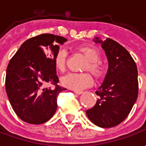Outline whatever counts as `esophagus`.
I'll return each mask as SVG.
<instances>
[{
  "mask_svg": "<svg viewBox=\"0 0 146 146\" xmlns=\"http://www.w3.org/2000/svg\"><path fill=\"white\" fill-rule=\"evenodd\" d=\"M74 93H76V94H78V95H80V94L83 93V92H82V91H76V90H75V91H74Z\"/></svg>",
  "mask_w": 146,
  "mask_h": 146,
  "instance_id": "esophagus-1",
  "label": "esophagus"
}]
</instances>
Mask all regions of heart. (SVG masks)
<instances>
[{
	"instance_id": "heart-1",
	"label": "heart",
	"mask_w": 146,
	"mask_h": 146,
	"mask_svg": "<svg viewBox=\"0 0 146 146\" xmlns=\"http://www.w3.org/2000/svg\"><path fill=\"white\" fill-rule=\"evenodd\" d=\"M84 56L88 59L85 70H89L93 75L99 77L103 73L104 67L99 62L101 55L97 48L91 46H81L79 48ZM67 52L64 48H60L54 56V65L58 71H64L66 68ZM93 78L88 73H68L61 79V84L64 87L80 91L93 84Z\"/></svg>"
}]
</instances>
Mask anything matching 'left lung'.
Here are the masks:
<instances>
[{
	"instance_id": "obj_1",
	"label": "left lung",
	"mask_w": 146,
	"mask_h": 146,
	"mask_svg": "<svg viewBox=\"0 0 146 146\" xmlns=\"http://www.w3.org/2000/svg\"><path fill=\"white\" fill-rule=\"evenodd\" d=\"M108 60L103 83L95 92L99 96L95 106L86 110L89 120L100 127L117 126L127 117L138 95L137 68L124 47L115 40L95 37Z\"/></svg>"
}]
</instances>
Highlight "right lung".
Here are the masks:
<instances>
[{
	"label": "right lung",
	"instance_id": "add662e5",
	"mask_svg": "<svg viewBox=\"0 0 146 146\" xmlns=\"http://www.w3.org/2000/svg\"><path fill=\"white\" fill-rule=\"evenodd\" d=\"M67 40L42 34L26 40L9 62L5 90L16 115L26 123L40 124L49 120L57 110V97L66 88L57 85L58 77L54 56ZM46 53L45 54V53ZM55 84L54 90L44 88Z\"/></svg>",
	"mask_w": 146,
	"mask_h": 146
}]
</instances>
